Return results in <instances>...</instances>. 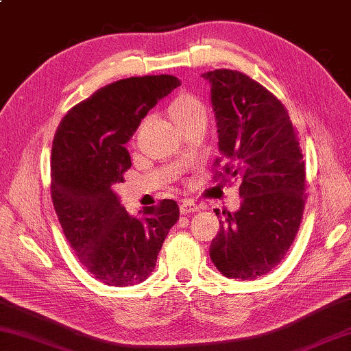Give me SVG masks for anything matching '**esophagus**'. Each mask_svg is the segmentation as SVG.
<instances>
[{
  "instance_id": "esophagus-1",
  "label": "esophagus",
  "mask_w": 351,
  "mask_h": 351,
  "mask_svg": "<svg viewBox=\"0 0 351 351\" xmlns=\"http://www.w3.org/2000/svg\"><path fill=\"white\" fill-rule=\"evenodd\" d=\"M200 210V205L193 202V200H182L181 205H180V211L181 214H191V213H196Z\"/></svg>"
}]
</instances>
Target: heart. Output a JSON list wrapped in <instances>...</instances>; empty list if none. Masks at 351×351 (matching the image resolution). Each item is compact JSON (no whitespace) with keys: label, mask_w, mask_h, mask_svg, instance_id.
I'll use <instances>...</instances> for the list:
<instances>
[{"label":"heart","mask_w":351,"mask_h":351,"mask_svg":"<svg viewBox=\"0 0 351 351\" xmlns=\"http://www.w3.org/2000/svg\"><path fill=\"white\" fill-rule=\"evenodd\" d=\"M170 114L176 126L206 122L208 113L202 102L191 95H181L170 106Z\"/></svg>","instance_id":"heart-1"}]
</instances>
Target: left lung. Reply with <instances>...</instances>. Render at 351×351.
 Masks as SVG:
<instances>
[{"label":"left lung","mask_w":351,"mask_h":351,"mask_svg":"<svg viewBox=\"0 0 351 351\" xmlns=\"http://www.w3.org/2000/svg\"><path fill=\"white\" fill-rule=\"evenodd\" d=\"M202 77L211 87L220 160L230 178L241 180L243 199L240 210L223 211L210 256L226 278L255 280L280 263L299 230L306 182L302 147L287 108L255 80L230 69Z\"/></svg>","instance_id":"left-lung-1"}]
</instances>
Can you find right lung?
Returning <instances> with one entry per match:
<instances>
[{"label":"right lung","mask_w":351,"mask_h":351,"mask_svg":"<svg viewBox=\"0 0 351 351\" xmlns=\"http://www.w3.org/2000/svg\"><path fill=\"white\" fill-rule=\"evenodd\" d=\"M181 81L171 75L132 77L101 87L68 111L51 152V195L66 240L80 263L106 285L131 287L154 271L170 228L175 200L125 210L113 185L131 156L123 145L147 111Z\"/></svg>","instance_id":"add662e5"}]
</instances>
